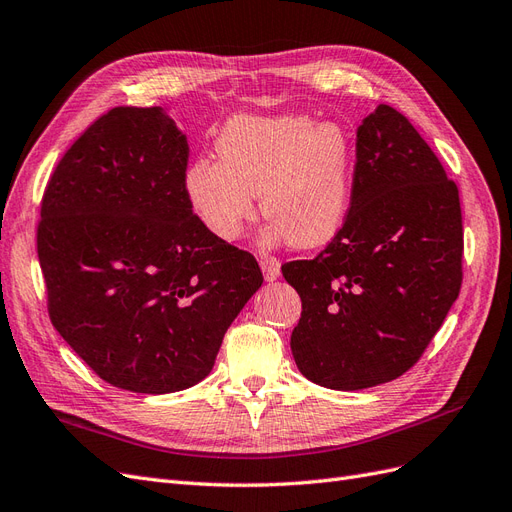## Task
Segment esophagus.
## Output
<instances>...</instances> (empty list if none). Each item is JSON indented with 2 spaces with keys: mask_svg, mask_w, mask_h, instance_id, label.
<instances>
[{
  "mask_svg": "<svg viewBox=\"0 0 512 512\" xmlns=\"http://www.w3.org/2000/svg\"><path fill=\"white\" fill-rule=\"evenodd\" d=\"M261 270L266 280H276L280 276V263L272 257H261Z\"/></svg>",
  "mask_w": 512,
  "mask_h": 512,
  "instance_id": "34e87169",
  "label": "esophagus"
}]
</instances>
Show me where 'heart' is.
<instances>
[{
  "instance_id": "heart-1",
  "label": "heart",
  "mask_w": 512,
  "mask_h": 512,
  "mask_svg": "<svg viewBox=\"0 0 512 512\" xmlns=\"http://www.w3.org/2000/svg\"><path fill=\"white\" fill-rule=\"evenodd\" d=\"M217 159H195L185 195L195 217L223 242L236 240L259 208L272 221L266 242L300 249L332 238L351 197L353 140L344 125L306 114L236 117L214 142Z\"/></svg>"
}]
</instances>
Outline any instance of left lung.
Instances as JSON below:
<instances>
[{
	"mask_svg": "<svg viewBox=\"0 0 512 512\" xmlns=\"http://www.w3.org/2000/svg\"><path fill=\"white\" fill-rule=\"evenodd\" d=\"M459 191L391 106L357 127L351 208L315 259L283 266L300 293L291 353L308 381L357 391L417 364L461 289Z\"/></svg>",
	"mask_w": 512,
	"mask_h": 512,
	"instance_id": "left-lung-1",
	"label": "left lung"
}]
</instances>
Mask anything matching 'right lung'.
Wrapping results in <instances>:
<instances>
[{
	"label": "right lung",
	"instance_id": "1",
	"mask_svg": "<svg viewBox=\"0 0 512 512\" xmlns=\"http://www.w3.org/2000/svg\"><path fill=\"white\" fill-rule=\"evenodd\" d=\"M187 161V136L161 106H117L65 151L44 189L48 317L102 381L125 391L200 383L263 283L249 251L195 217Z\"/></svg>",
	"mask_w": 512,
	"mask_h": 512
}]
</instances>
